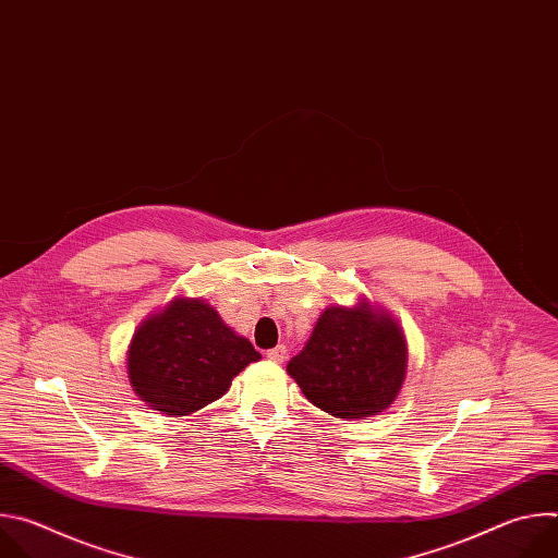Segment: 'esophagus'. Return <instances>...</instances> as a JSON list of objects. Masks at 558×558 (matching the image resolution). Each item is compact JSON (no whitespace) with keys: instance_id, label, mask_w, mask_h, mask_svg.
Listing matches in <instances>:
<instances>
[{"instance_id":"obj_1","label":"esophagus","mask_w":558,"mask_h":558,"mask_svg":"<svg viewBox=\"0 0 558 558\" xmlns=\"http://www.w3.org/2000/svg\"><path fill=\"white\" fill-rule=\"evenodd\" d=\"M267 360H271V362H284L287 360V347L284 344H278L276 349H269L267 351Z\"/></svg>"}]
</instances>
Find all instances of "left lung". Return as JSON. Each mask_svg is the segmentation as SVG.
<instances>
[{
    "mask_svg": "<svg viewBox=\"0 0 558 558\" xmlns=\"http://www.w3.org/2000/svg\"><path fill=\"white\" fill-rule=\"evenodd\" d=\"M289 375L306 400L340 420L386 411L407 373L404 333L368 304L329 306L304 349L289 362Z\"/></svg>",
    "mask_w": 558,
    "mask_h": 558,
    "instance_id": "8db88e82",
    "label": "left lung"
}]
</instances>
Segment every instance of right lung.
I'll use <instances>...</instances> for the list:
<instances>
[{
  "label": "right lung",
  "mask_w": 558,
  "mask_h": 558,
  "mask_svg": "<svg viewBox=\"0 0 558 558\" xmlns=\"http://www.w3.org/2000/svg\"><path fill=\"white\" fill-rule=\"evenodd\" d=\"M258 360L252 342L225 327L209 304L177 298L134 333L128 373L143 402L166 415H190Z\"/></svg>",
  "instance_id": "obj_1"
}]
</instances>
